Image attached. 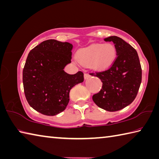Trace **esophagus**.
<instances>
[{
    "instance_id": "34e87169",
    "label": "esophagus",
    "mask_w": 159,
    "mask_h": 159,
    "mask_svg": "<svg viewBox=\"0 0 159 159\" xmlns=\"http://www.w3.org/2000/svg\"><path fill=\"white\" fill-rule=\"evenodd\" d=\"M89 77H90V75H89L88 73H85V74H84L85 79H88Z\"/></svg>"
}]
</instances>
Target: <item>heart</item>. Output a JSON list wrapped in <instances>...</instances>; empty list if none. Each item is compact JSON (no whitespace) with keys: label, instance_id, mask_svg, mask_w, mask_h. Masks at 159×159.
<instances>
[{"label":"heart","instance_id":"heart-1","mask_svg":"<svg viewBox=\"0 0 159 159\" xmlns=\"http://www.w3.org/2000/svg\"><path fill=\"white\" fill-rule=\"evenodd\" d=\"M116 57V49L113 45L106 44H93L80 49L77 53V60L81 64L89 65L95 70L109 67Z\"/></svg>","mask_w":159,"mask_h":159}]
</instances>
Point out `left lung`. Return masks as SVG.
<instances>
[{"mask_svg": "<svg viewBox=\"0 0 159 159\" xmlns=\"http://www.w3.org/2000/svg\"><path fill=\"white\" fill-rule=\"evenodd\" d=\"M104 41L113 42L117 56L107 70L90 73L103 83L102 89L92 99L99 108L114 112L134 102L142 80V69L136 50L125 40L111 36Z\"/></svg>", "mask_w": 159, "mask_h": 159, "instance_id": "left-lung-1", "label": "left lung"}]
</instances>
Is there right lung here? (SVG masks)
<instances>
[{"label":"right lung","mask_w":159,"mask_h":159,"mask_svg":"<svg viewBox=\"0 0 159 159\" xmlns=\"http://www.w3.org/2000/svg\"><path fill=\"white\" fill-rule=\"evenodd\" d=\"M73 46L69 42L48 39L28 53L23 70L25 98L33 109L53 116L62 112L70 101V89L84 80L83 73L64 71L71 62Z\"/></svg>","instance_id":"right-lung-1"}]
</instances>
